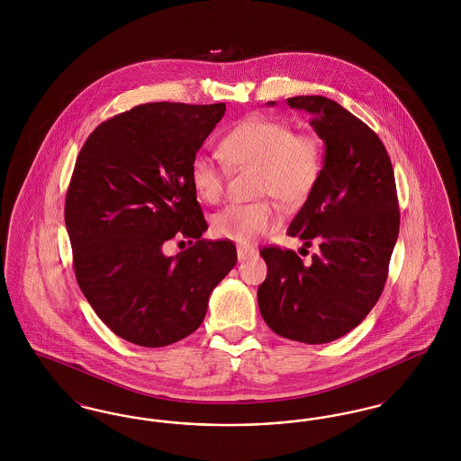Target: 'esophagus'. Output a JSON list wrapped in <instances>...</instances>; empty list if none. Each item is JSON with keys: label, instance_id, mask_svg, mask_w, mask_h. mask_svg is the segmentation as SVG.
I'll list each match as a JSON object with an SVG mask.
<instances>
[{"label": "esophagus", "instance_id": "34e87169", "mask_svg": "<svg viewBox=\"0 0 461 461\" xmlns=\"http://www.w3.org/2000/svg\"><path fill=\"white\" fill-rule=\"evenodd\" d=\"M258 254L256 249H250V247H237V256L240 261H245L249 258H254Z\"/></svg>", "mask_w": 461, "mask_h": 461}]
</instances>
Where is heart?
Masks as SVG:
<instances>
[{
  "label": "heart",
  "mask_w": 461,
  "mask_h": 461,
  "mask_svg": "<svg viewBox=\"0 0 461 461\" xmlns=\"http://www.w3.org/2000/svg\"><path fill=\"white\" fill-rule=\"evenodd\" d=\"M221 154L233 167H254L256 197L276 198L285 207H297L312 194L323 169V149L311 132H292L276 119L250 117L239 122L221 141ZM190 179L200 200L220 202L224 171L207 155H197ZM282 214L273 200L231 203L214 214L212 233L237 243H254L275 231Z\"/></svg>",
  "instance_id": "b5f03b06"
}]
</instances>
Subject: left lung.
I'll return each instance as SVG.
<instances>
[{
    "label": "left lung",
    "mask_w": 461,
    "mask_h": 461,
    "mask_svg": "<svg viewBox=\"0 0 461 461\" xmlns=\"http://www.w3.org/2000/svg\"><path fill=\"white\" fill-rule=\"evenodd\" d=\"M286 104L311 115L325 143L321 176L286 230L320 250L304 264L294 250L264 247L258 303L275 333L327 344L356 329L382 295L399 235L394 171L380 138L337 102L306 95Z\"/></svg>",
    "instance_id": "1"
}]
</instances>
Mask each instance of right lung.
Returning <instances> with one entry per match:
<instances>
[{
    "mask_svg": "<svg viewBox=\"0 0 461 461\" xmlns=\"http://www.w3.org/2000/svg\"><path fill=\"white\" fill-rule=\"evenodd\" d=\"M224 104H145L102 122L77 155L66 226L77 284L121 339L164 348L205 318L212 290L237 264L233 241H207L190 166ZM193 247L169 258L163 243Z\"/></svg>",
    "mask_w": 461,
    "mask_h": 461,
    "instance_id": "1",
    "label": "right lung"
}]
</instances>
